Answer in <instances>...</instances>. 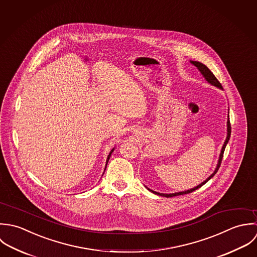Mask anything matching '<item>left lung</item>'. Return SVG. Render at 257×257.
<instances>
[{"label": "left lung", "mask_w": 257, "mask_h": 257, "mask_svg": "<svg viewBox=\"0 0 257 257\" xmlns=\"http://www.w3.org/2000/svg\"><path fill=\"white\" fill-rule=\"evenodd\" d=\"M191 63H193L196 67H198V69L201 71V73L203 74V76L205 77V80H206L208 83H210L211 85L216 86V87L222 89V86H221V84L219 83V81L216 79V77L213 75V73L205 66V64H203V63H201V62H199V61H193V60H191ZM228 117H229V116H228ZM230 133H231V127H230V122H229V118H228V119H227V136H226V139H225V141H224V144H223V146H222V148H221V151H220V154H219V159H218L216 168H215L214 172H213L205 181H204L203 183H201L199 186H197V187H195V188H193V189H191V190H188V191L179 192V193H174V194H160V193H157V192L152 191V190H150V189H148V188H147V189H148L150 192L156 194V195H159V196H162V197H166V198H172V197H177V196H181V195L190 194V193H192V192H194V191L200 189L201 187H203L205 183H206L207 181H209V180L216 174V172L218 171V169H219V167H220V164H221V160H222V157H223V152H224L225 146H226V144L228 143V140H229V138H230Z\"/></svg>", "instance_id": "obj_1"}]
</instances>
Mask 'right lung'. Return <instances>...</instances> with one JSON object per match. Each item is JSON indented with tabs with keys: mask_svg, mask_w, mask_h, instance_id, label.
I'll use <instances>...</instances> for the list:
<instances>
[{
	"mask_svg": "<svg viewBox=\"0 0 257 257\" xmlns=\"http://www.w3.org/2000/svg\"><path fill=\"white\" fill-rule=\"evenodd\" d=\"M114 151V148L110 151V153H109V155H108V157H107V160H106V166H107V163H108V161H109V159H110V156H111V154H112V152ZM105 169H106V167H105Z\"/></svg>",
	"mask_w": 257,
	"mask_h": 257,
	"instance_id": "right-lung-1",
	"label": "right lung"
}]
</instances>
